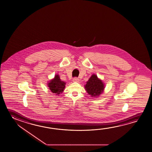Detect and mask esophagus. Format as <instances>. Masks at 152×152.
<instances>
[{"mask_svg": "<svg viewBox=\"0 0 152 152\" xmlns=\"http://www.w3.org/2000/svg\"><path fill=\"white\" fill-rule=\"evenodd\" d=\"M73 82H79V79H78L77 77H75L73 79Z\"/></svg>", "mask_w": 152, "mask_h": 152, "instance_id": "34e87169", "label": "esophagus"}]
</instances>
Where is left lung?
Instances as JSON below:
<instances>
[{
  "mask_svg": "<svg viewBox=\"0 0 152 152\" xmlns=\"http://www.w3.org/2000/svg\"><path fill=\"white\" fill-rule=\"evenodd\" d=\"M88 94L92 97H96L101 94L104 89V82L96 75H92L84 86Z\"/></svg>",
  "mask_w": 152,
  "mask_h": 152,
  "instance_id": "obj_1",
  "label": "left lung"
}]
</instances>
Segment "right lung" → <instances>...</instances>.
<instances>
[{
    "instance_id": "1",
    "label": "right lung",
    "mask_w": 152,
    "mask_h": 152,
    "mask_svg": "<svg viewBox=\"0 0 152 152\" xmlns=\"http://www.w3.org/2000/svg\"><path fill=\"white\" fill-rule=\"evenodd\" d=\"M65 84V82L61 80L59 75H56L53 79L50 81L48 85L51 92L56 94V95H59L64 91Z\"/></svg>"
}]
</instances>
